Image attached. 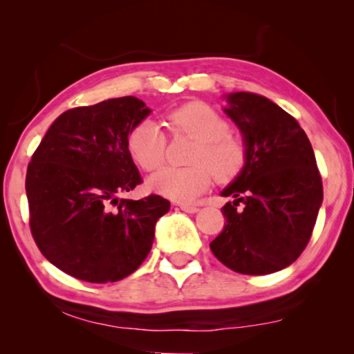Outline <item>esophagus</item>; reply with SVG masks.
<instances>
[{
  "label": "esophagus",
  "instance_id": "esophagus-1",
  "mask_svg": "<svg viewBox=\"0 0 354 354\" xmlns=\"http://www.w3.org/2000/svg\"><path fill=\"white\" fill-rule=\"evenodd\" d=\"M180 209L185 212H190V214H193V212H198V207L192 206V205H180Z\"/></svg>",
  "mask_w": 354,
  "mask_h": 354
}]
</instances>
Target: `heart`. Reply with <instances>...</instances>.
I'll list each match as a JSON object with an SVG mask.
<instances>
[{
    "mask_svg": "<svg viewBox=\"0 0 354 354\" xmlns=\"http://www.w3.org/2000/svg\"><path fill=\"white\" fill-rule=\"evenodd\" d=\"M176 135L196 140L188 167H166L148 180L149 188L169 200L188 203L196 200L217 182H232L243 172L248 161V147L240 135L229 132V120L203 101H190L167 114ZM130 156L143 171H156L164 164L167 137L153 119H145L127 135Z\"/></svg>",
    "mask_w": 354,
    "mask_h": 354,
    "instance_id": "1",
    "label": "heart"
}]
</instances>
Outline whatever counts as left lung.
<instances>
[{"instance_id":"1","label":"left lung","mask_w":354,"mask_h":354,"mask_svg":"<svg viewBox=\"0 0 354 354\" xmlns=\"http://www.w3.org/2000/svg\"><path fill=\"white\" fill-rule=\"evenodd\" d=\"M225 114L248 147L243 172L224 188L225 225L211 241L235 272L272 274L306 248L322 205V178L313 147L293 115L261 95H227Z\"/></svg>"}]
</instances>
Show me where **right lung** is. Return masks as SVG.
Masks as SVG:
<instances>
[{
  "label": "right lung",
  "instance_id": "obj_1",
  "mask_svg": "<svg viewBox=\"0 0 354 354\" xmlns=\"http://www.w3.org/2000/svg\"><path fill=\"white\" fill-rule=\"evenodd\" d=\"M149 113L135 96L69 109L33 153L26 177L32 236L62 272L118 282L151 250L154 225L171 203L159 195L119 200L142 183L127 135Z\"/></svg>",
  "mask_w": 354,
  "mask_h": 354
}]
</instances>
